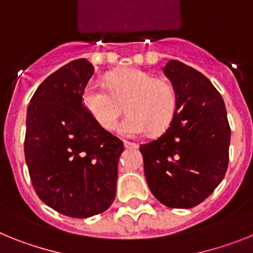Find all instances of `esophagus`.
Wrapping results in <instances>:
<instances>
[{"mask_svg":"<svg viewBox=\"0 0 253 253\" xmlns=\"http://www.w3.org/2000/svg\"><path fill=\"white\" fill-rule=\"evenodd\" d=\"M124 145H125V148H127V149H136V148H137V146H139V145L136 144V142L127 141V140H125Z\"/></svg>","mask_w":253,"mask_h":253,"instance_id":"esophagus-1","label":"esophagus"}]
</instances>
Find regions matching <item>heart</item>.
I'll return each mask as SVG.
<instances>
[{
  "mask_svg": "<svg viewBox=\"0 0 253 253\" xmlns=\"http://www.w3.org/2000/svg\"><path fill=\"white\" fill-rule=\"evenodd\" d=\"M105 83L91 81L83 95L85 108L105 131L117 126L126 102L129 114L118 126L121 135L135 137L149 129L160 133L172 124L177 96L170 83L135 67L108 75Z\"/></svg>",
  "mask_w": 253,
  "mask_h": 253,
  "instance_id": "obj_1",
  "label": "heart"
}]
</instances>
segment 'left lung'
<instances>
[{
    "label": "left lung",
    "instance_id": "left-lung-1",
    "mask_svg": "<svg viewBox=\"0 0 253 253\" xmlns=\"http://www.w3.org/2000/svg\"><path fill=\"white\" fill-rule=\"evenodd\" d=\"M177 109L166 132L140 145L149 188L163 205L190 209L223 181L229 162L230 127L225 104L206 76L179 61L163 69Z\"/></svg>",
    "mask_w": 253,
    "mask_h": 253
}]
</instances>
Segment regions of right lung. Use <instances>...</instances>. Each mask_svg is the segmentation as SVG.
I'll return each instance as SVG.
<instances>
[{"instance_id": "1", "label": "right lung", "mask_w": 253, "mask_h": 253, "mask_svg": "<svg viewBox=\"0 0 253 253\" xmlns=\"http://www.w3.org/2000/svg\"><path fill=\"white\" fill-rule=\"evenodd\" d=\"M94 75L85 58L45 79L30 99L25 162L39 199L71 218L105 211L116 197L124 142L96 124L83 95Z\"/></svg>"}]
</instances>
